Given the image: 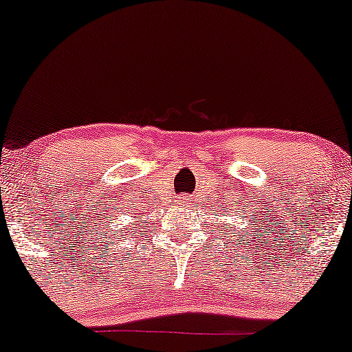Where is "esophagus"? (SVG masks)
Wrapping results in <instances>:
<instances>
[{
	"mask_svg": "<svg viewBox=\"0 0 352 352\" xmlns=\"http://www.w3.org/2000/svg\"><path fill=\"white\" fill-rule=\"evenodd\" d=\"M186 200H187V199H184V197H182V204H186Z\"/></svg>",
	"mask_w": 352,
	"mask_h": 352,
	"instance_id": "esophagus-1",
	"label": "esophagus"
}]
</instances>
